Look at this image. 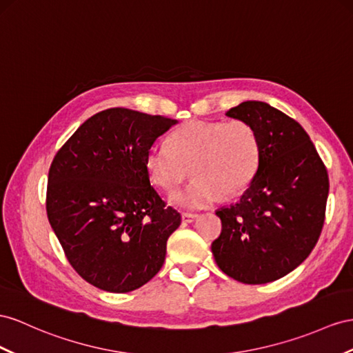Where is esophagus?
<instances>
[{"label": "esophagus", "instance_id": "34e87169", "mask_svg": "<svg viewBox=\"0 0 353 353\" xmlns=\"http://www.w3.org/2000/svg\"><path fill=\"white\" fill-rule=\"evenodd\" d=\"M196 218H198V214H196V213H188V212L182 213V221H183V222H186V223H191V222H194Z\"/></svg>", "mask_w": 353, "mask_h": 353}]
</instances>
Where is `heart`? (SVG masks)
<instances>
[{"label":"heart","mask_w":353,"mask_h":353,"mask_svg":"<svg viewBox=\"0 0 353 353\" xmlns=\"http://www.w3.org/2000/svg\"><path fill=\"white\" fill-rule=\"evenodd\" d=\"M261 161L256 130L241 119L191 121L177 128L170 144L155 141L146 152V170L152 182L167 192L192 171L195 179L171 201L186 209H203L222 196L246 191ZM192 168L189 169L188 167Z\"/></svg>","instance_id":"1"}]
</instances>
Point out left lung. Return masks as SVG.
I'll use <instances>...</instances> for the list:
<instances>
[{
    "label": "left lung",
    "mask_w": 353,
    "mask_h": 353,
    "mask_svg": "<svg viewBox=\"0 0 353 353\" xmlns=\"http://www.w3.org/2000/svg\"><path fill=\"white\" fill-rule=\"evenodd\" d=\"M227 116L258 132L261 161L240 201L216 212V264L248 285L273 282L310 255L322 232L330 191L327 167L303 126L263 101H245Z\"/></svg>",
    "instance_id": "left-lung-1"
}]
</instances>
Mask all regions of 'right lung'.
I'll list each match as a JSON object with an SVG mask.
<instances>
[{
	"label": "right lung",
	"instance_id": "add662e5",
	"mask_svg": "<svg viewBox=\"0 0 353 353\" xmlns=\"http://www.w3.org/2000/svg\"><path fill=\"white\" fill-rule=\"evenodd\" d=\"M177 121L114 107L89 117L49 168L46 210L77 274L107 292L148 283L180 213L150 185L146 152Z\"/></svg>",
	"mask_w": 353,
	"mask_h": 353
}]
</instances>
